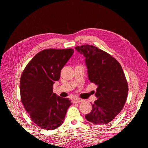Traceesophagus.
<instances>
[{
  "label": "esophagus",
  "mask_w": 148,
  "mask_h": 148,
  "mask_svg": "<svg viewBox=\"0 0 148 148\" xmlns=\"http://www.w3.org/2000/svg\"><path fill=\"white\" fill-rule=\"evenodd\" d=\"M82 101H83V99H80V98H78V97H75L73 99V102L74 103H78Z\"/></svg>",
  "instance_id": "1"
}]
</instances>
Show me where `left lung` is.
I'll list each match as a JSON object with an SVG mask.
<instances>
[{"mask_svg": "<svg viewBox=\"0 0 148 148\" xmlns=\"http://www.w3.org/2000/svg\"><path fill=\"white\" fill-rule=\"evenodd\" d=\"M75 49L86 58L89 81L97 86V99L91 104L92 110L85 117L93 124L106 125L120 112L127 101L128 86L122 66L96 46L86 44Z\"/></svg>", "mask_w": 148, "mask_h": 148, "instance_id": "1", "label": "left lung"}]
</instances>
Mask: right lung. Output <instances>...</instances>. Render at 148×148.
<instances>
[{"instance_id": "add662e5", "label": "right lung", "mask_w": 148, "mask_h": 148, "mask_svg": "<svg viewBox=\"0 0 148 148\" xmlns=\"http://www.w3.org/2000/svg\"><path fill=\"white\" fill-rule=\"evenodd\" d=\"M72 49H47L38 52L25 68L20 82L21 101L33 122L47 130L63 123L71 106L68 98L53 92L60 71L73 55Z\"/></svg>"}]
</instances>
